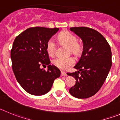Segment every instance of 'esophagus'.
<instances>
[{
    "mask_svg": "<svg viewBox=\"0 0 120 120\" xmlns=\"http://www.w3.org/2000/svg\"><path fill=\"white\" fill-rule=\"evenodd\" d=\"M67 76V74H66V72L61 71V76Z\"/></svg>",
    "mask_w": 120,
    "mask_h": 120,
    "instance_id": "obj_1",
    "label": "esophagus"
}]
</instances>
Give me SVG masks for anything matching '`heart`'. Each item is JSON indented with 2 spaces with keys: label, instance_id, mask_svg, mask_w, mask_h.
<instances>
[{
  "label": "heart",
  "instance_id": "heart-1",
  "mask_svg": "<svg viewBox=\"0 0 120 120\" xmlns=\"http://www.w3.org/2000/svg\"><path fill=\"white\" fill-rule=\"evenodd\" d=\"M58 40L61 44L66 45L69 47V52L75 55H79L81 52L82 46L81 44L77 41V38L68 31H63L58 36ZM46 48L48 54L50 56H54L56 52V44L54 40L50 38L48 40L46 44ZM75 63V59L72 57L66 58L57 57L52 60L54 66L60 69L65 71Z\"/></svg>",
  "mask_w": 120,
  "mask_h": 120
}]
</instances>
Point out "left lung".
<instances>
[{"label": "left lung", "mask_w": 120, "mask_h": 120, "mask_svg": "<svg viewBox=\"0 0 120 120\" xmlns=\"http://www.w3.org/2000/svg\"><path fill=\"white\" fill-rule=\"evenodd\" d=\"M82 39L83 51L74 68L78 72L68 73L76 79L69 89L72 96L79 99L93 96L103 86L112 66L109 44L99 32L87 27L70 28Z\"/></svg>", "instance_id": "1"}]
</instances>
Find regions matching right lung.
<instances>
[{"label":"right lung","instance_id":"obj_1","mask_svg":"<svg viewBox=\"0 0 120 120\" xmlns=\"http://www.w3.org/2000/svg\"><path fill=\"white\" fill-rule=\"evenodd\" d=\"M58 30L59 28L33 27L15 39L11 51L12 71L18 82L29 94H45L60 76V70L49 64L51 61L46 48L48 40ZM47 65V71L40 68V65Z\"/></svg>","mask_w":120,"mask_h":120}]
</instances>
